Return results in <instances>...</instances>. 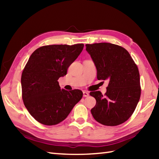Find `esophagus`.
Instances as JSON below:
<instances>
[{
    "mask_svg": "<svg viewBox=\"0 0 159 159\" xmlns=\"http://www.w3.org/2000/svg\"><path fill=\"white\" fill-rule=\"evenodd\" d=\"M89 95V94L88 92H85V91H84V92H83V96L84 97H88Z\"/></svg>",
    "mask_w": 159,
    "mask_h": 159,
    "instance_id": "34e87169",
    "label": "esophagus"
}]
</instances>
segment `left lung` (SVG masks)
Masks as SVG:
<instances>
[{
  "label": "left lung",
  "mask_w": 159,
  "mask_h": 159,
  "mask_svg": "<svg viewBox=\"0 0 159 159\" xmlns=\"http://www.w3.org/2000/svg\"><path fill=\"white\" fill-rule=\"evenodd\" d=\"M85 46L96 66L97 79L109 80L104 96L100 91L90 92V96L96 100L91 113L98 122L105 126H117L129 119L139 102V70L123 47L111 43Z\"/></svg>",
  "instance_id": "8db88e82"
}]
</instances>
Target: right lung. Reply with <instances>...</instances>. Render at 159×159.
Wrapping results in <instances>:
<instances>
[{"label": "right lung", "instance_id": "right-lung-1", "mask_svg": "<svg viewBox=\"0 0 159 159\" xmlns=\"http://www.w3.org/2000/svg\"><path fill=\"white\" fill-rule=\"evenodd\" d=\"M84 44L49 45L35 50L24 69L22 100L26 109L42 124L63 121L83 97L82 91L61 89L58 79L79 56Z\"/></svg>", "mask_w": 159, "mask_h": 159}]
</instances>
